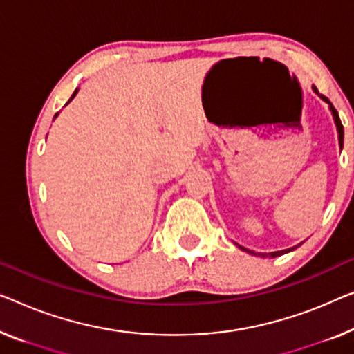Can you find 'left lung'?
<instances>
[{"instance_id": "left-lung-1", "label": "left lung", "mask_w": 354, "mask_h": 354, "mask_svg": "<svg viewBox=\"0 0 354 354\" xmlns=\"http://www.w3.org/2000/svg\"><path fill=\"white\" fill-rule=\"evenodd\" d=\"M313 91H315L316 93H318L319 97L323 98L326 103H329L332 114H334V120H335V125H337V131H339V143H340V149H342V147H344V125H342V122H340L339 113H337V109H335L334 106H332V103L329 102V98H328V97H324L323 93H319V92H318V88H316V87H313ZM241 250H245V248H241ZM292 250H295V246H294V248H289V250H284V251L270 252V254H268V257H277V256H281V254H284V252H289V251H292ZM245 251H248V250H245ZM248 252H251V254H254V252H252V251H248ZM262 257H267V254H262Z\"/></svg>"}]
</instances>
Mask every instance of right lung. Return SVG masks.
I'll list each match as a JSON object with an SVG mask.
<instances>
[{"label": "right lung", "instance_id": "1", "mask_svg": "<svg viewBox=\"0 0 354 354\" xmlns=\"http://www.w3.org/2000/svg\"><path fill=\"white\" fill-rule=\"evenodd\" d=\"M76 93H77V88H76V91H75V93H73V95H71V98H70V102H71V100H73V98H75V97H76Z\"/></svg>", "mask_w": 354, "mask_h": 354}]
</instances>
